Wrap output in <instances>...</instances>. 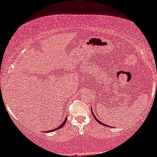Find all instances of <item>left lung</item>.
<instances>
[{
  "label": "left lung",
  "instance_id": "1",
  "mask_svg": "<svg viewBox=\"0 0 157 157\" xmlns=\"http://www.w3.org/2000/svg\"><path fill=\"white\" fill-rule=\"evenodd\" d=\"M91 112H92V114H93L94 117V119H95V120H97V121L99 122V123H100V124H102V125H105V124H104V123H102V122H100V121H99V120H97V119L96 118V117H95V115H94V113H93V111H92V109H91ZM106 125V126H108L107 125Z\"/></svg>",
  "mask_w": 157,
  "mask_h": 157
}]
</instances>
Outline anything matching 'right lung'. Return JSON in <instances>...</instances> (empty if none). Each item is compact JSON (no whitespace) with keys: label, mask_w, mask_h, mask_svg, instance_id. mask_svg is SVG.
<instances>
[{"label":"right lung","mask_w":157,"mask_h":157,"mask_svg":"<svg viewBox=\"0 0 157 157\" xmlns=\"http://www.w3.org/2000/svg\"><path fill=\"white\" fill-rule=\"evenodd\" d=\"M66 121H67V117H66V119H65V120H64V122H63L62 124H61V125L59 126V127H57V128H56L55 129H54V130H52V131H57V130H58V129H60V128H61L63 127V126L64 125H65V123H66ZM47 132H50V131H48Z\"/></svg>","instance_id":"1"}]
</instances>
